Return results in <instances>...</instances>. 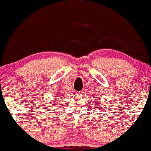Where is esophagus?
I'll return each instance as SVG.
<instances>
[{"instance_id": "obj_1", "label": "esophagus", "mask_w": 151, "mask_h": 151, "mask_svg": "<svg viewBox=\"0 0 151 151\" xmlns=\"http://www.w3.org/2000/svg\"><path fill=\"white\" fill-rule=\"evenodd\" d=\"M76 94H78V95H81V94H82V91H76Z\"/></svg>"}]
</instances>
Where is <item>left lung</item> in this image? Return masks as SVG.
Listing matches in <instances>:
<instances>
[{"mask_svg": "<svg viewBox=\"0 0 151 151\" xmlns=\"http://www.w3.org/2000/svg\"><path fill=\"white\" fill-rule=\"evenodd\" d=\"M97 102H97V103H96V104H97ZM101 106H102V105H98V107H99V108H101ZM103 106H104V105H103Z\"/></svg>", "mask_w": 151, "mask_h": 151, "instance_id": "left-lung-1", "label": "left lung"}]
</instances>
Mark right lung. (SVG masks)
<instances>
[{"label":"right lung","mask_w":151,"mask_h":151,"mask_svg":"<svg viewBox=\"0 0 151 151\" xmlns=\"http://www.w3.org/2000/svg\"><path fill=\"white\" fill-rule=\"evenodd\" d=\"M62 96V95H61ZM58 97V98H60V97ZM55 104H57V103H56V102H55Z\"/></svg>","instance_id":"obj_1"}]
</instances>
